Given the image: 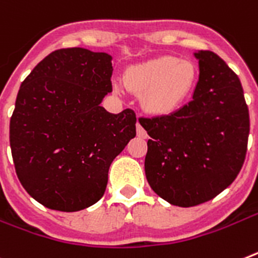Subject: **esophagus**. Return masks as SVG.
<instances>
[{
	"label": "esophagus",
	"mask_w": 258,
	"mask_h": 258,
	"mask_svg": "<svg viewBox=\"0 0 258 258\" xmlns=\"http://www.w3.org/2000/svg\"><path fill=\"white\" fill-rule=\"evenodd\" d=\"M136 133H138V136H140V138H143V139H146L147 138V131L143 128L140 123H138V124H136Z\"/></svg>",
	"instance_id": "esophagus-1"
}]
</instances>
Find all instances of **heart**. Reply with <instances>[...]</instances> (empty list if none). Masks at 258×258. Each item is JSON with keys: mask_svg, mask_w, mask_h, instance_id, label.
I'll return each instance as SVG.
<instances>
[{"mask_svg": "<svg viewBox=\"0 0 258 258\" xmlns=\"http://www.w3.org/2000/svg\"><path fill=\"white\" fill-rule=\"evenodd\" d=\"M196 66L187 60L172 56L136 64L127 69L124 85L135 93H143V107L151 114H169L185 103L196 86ZM116 93H122L123 84L112 82Z\"/></svg>", "mask_w": 258, "mask_h": 258, "instance_id": "b5f03b06", "label": "heart"}]
</instances>
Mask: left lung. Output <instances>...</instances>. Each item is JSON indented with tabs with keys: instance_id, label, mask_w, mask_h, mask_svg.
I'll return each instance as SVG.
<instances>
[{
	"instance_id": "1",
	"label": "left lung",
	"mask_w": 258,
	"mask_h": 258,
	"mask_svg": "<svg viewBox=\"0 0 258 258\" xmlns=\"http://www.w3.org/2000/svg\"><path fill=\"white\" fill-rule=\"evenodd\" d=\"M199 76L192 99L169 115L140 119L152 139L144 169L153 191L191 207L228 187L244 164L249 112L239 77L211 51L192 53Z\"/></svg>"
}]
</instances>
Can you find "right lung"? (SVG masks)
<instances>
[{
	"label": "right lung",
	"instance_id": "obj_1",
	"mask_svg": "<svg viewBox=\"0 0 258 258\" xmlns=\"http://www.w3.org/2000/svg\"><path fill=\"white\" fill-rule=\"evenodd\" d=\"M112 56L53 51L19 88L10 148L19 181L43 206L73 213L105 194L112 160L136 136V115L101 106L112 92Z\"/></svg>",
	"mask_w": 258,
	"mask_h": 258
}]
</instances>
